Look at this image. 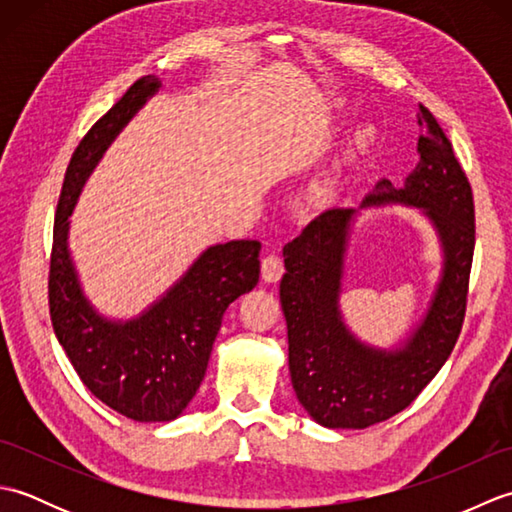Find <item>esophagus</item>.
Masks as SVG:
<instances>
[{
  "label": "esophagus",
  "instance_id": "esophagus-1",
  "mask_svg": "<svg viewBox=\"0 0 512 512\" xmlns=\"http://www.w3.org/2000/svg\"><path fill=\"white\" fill-rule=\"evenodd\" d=\"M281 275H284V259L275 253L266 255L262 259V279L268 281V284H275V281L281 279Z\"/></svg>",
  "mask_w": 512,
  "mask_h": 512
}]
</instances>
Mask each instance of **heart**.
<instances>
[{"label": "heart", "instance_id": "obj_1", "mask_svg": "<svg viewBox=\"0 0 512 512\" xmlns=\"http://www.w3.org/2000/svg\"><path fill=\"white\" fill-rule=\"evenodd\" d=\"M369 136H372V127H369V125L358 127V132H356V140H358V143H367Z\"/></svg>", "mask_w": 512, "mask_h": 512}]
</instances>
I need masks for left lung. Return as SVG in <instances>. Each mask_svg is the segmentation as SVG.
<instances>
[{
  "label": "left lung",
  "mask_w": 512,
  "mask_h": 512,
  "mask_svg": "<svg viewBox=\"0 0 512 512\" xmlns=\"http://www.w3.org/2000/svg\"><path fill=\"white\" fill-rule=\"evenodd\" d=\"M420 162L405 187L380 180L363 206L405 204L436 226L444 268L427 317L405 345L376 350L345 328L339 310L343 257L354 209H328L284 246L281 310L288 323V365L295 394L328 429H365L407 409L447 363L458 341L475 248L469 178L436 118L420 105Z\"/></svg>",
  "instance_id": "8db88e82"
}]
</instances>
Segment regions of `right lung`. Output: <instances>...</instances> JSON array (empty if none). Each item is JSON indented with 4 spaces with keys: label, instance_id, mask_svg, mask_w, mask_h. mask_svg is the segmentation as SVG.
Returning a JSON list of instances; mask_svg holds the SVG:
<instances>
[{
    "label": "right lung",
    "instance_id": "right-lung-1",
    "mask_svg": "<svg viewBox=\"0 0 512 512\" xmlns=\"http://www.w3.org/2000/svg\"><path fill=\"white\" fill-rule=\"evenodd\" d=\"M160 88L143 76L74 149L54 215L48 303L52 328L76 374L107 407L138 422H167L189 405L231 303L259 281L257 239L206 248L176 286L132 321H110L83 297L68 250V217L107 145Z\"/></svg>",
    "mask_w": 512,
    "mask_h": 512
}]
</instances>
